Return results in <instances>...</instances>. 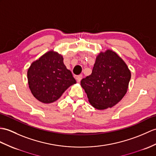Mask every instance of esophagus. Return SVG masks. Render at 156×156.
<instances>
[{"instance_id": "obj_1", "label": "esophagus", "mask_w": 156, "mask_h": 156, "mask_svg": "<svg viewBox=\"0 0 156 156\" xmlns=\"http://www.w3.org/2000/svg\"><path fill=\"white\" fill-rule=\"evenodd\" d=\"M76 80H77V82H80L81 81V80H82V76L81 75H80V76H77L76 77Z\"/></svg>"}]
</instances>
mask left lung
<instances>
[{"mask_svg": "<svg viewBox=\"0 0 156 156\" xmlns=\"http://www.w3.org/2000/svg\"><path fill=\"white\" fill-rule=\"evenodd\" d=\"M131 72L125 62L108 49L97 56L92 72L81 80L89 102L97 110L112 108L127 92Z\"/></svg>", "mask_w": 156, "mask_h": 156, "instance_id": "1", "label": "left lung"}]
</instances>
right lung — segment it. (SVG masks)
I'll return each mask as SVG.
<instances>
[{"label": "right lung", "mask_w": 156, "mask_h": 156, "mask_svg": "<svg viewBox=\"0 0 156 156\" xmlns=\"http://www.w3.org/2000/svg\"><path fill=\"white\" fill-rule=\"evenodd\" d=\"M62 56L53 50L34 61L27 72L29 88L38 101L50 104L58 100L72 85L76 83Z\"/></svg>", "instance_id": "obj_1"}]
</instances>
